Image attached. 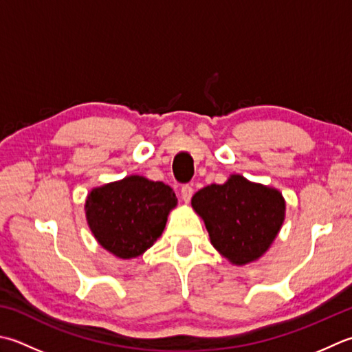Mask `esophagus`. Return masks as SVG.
Segmentation results:
<instances>
[{
  "mask_svg": "<svg viewBox=\"0 0 352 352\" xmlns=\"http://www.w3.org/2000/svg\"><path fill=\"white\" fill-rule=\"evenodd\" d=\"M192 195H194V188L190 184H184L182 188V197L184 199V203H189Z\"/></svg>",
  "mask_w": 352,
  "mask_h": 352,
  "instance_id": "obj_1",
  "label": "esophagus"
}]
</instances>
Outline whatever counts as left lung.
I'll list each match as a JSON object with an SVG mask.
<instances>
[{
  "instance_id": "obj_1",
  "label": "left lung",
  "mask_w": 352,
  "mask_h": 352,
  "mask_svg": "<svg viewBox=\"0 0 352 352\" xmlns=\"http://www.w3.org/2000/svg\"><path fill=\"white\" fill-rule=\"evenodd\" d=\"M192 208L204 219L213 247L238 265L258 259L270 247L285 215L278 190L241 175L199 189Z\"/></svg>"
}]
</instances>
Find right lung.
Returning a JSON list of instances; mask_svg holds the SVG:
<instances>
[{
	"label": "right lung",
	"instance_id": "add662e5",
	"mask_svg": "<svg viewBox=\"0 0 352 352\" xmlns=\"http://www.w3.org/2000/svg\"><path fill=\"white\" fill-rule=\"evenodd\" d=\"M175 204V192L168 184L133 175L93 189L85 209L89 229L103 249L129 259L162 235Z\"/></svg>",
	"mask_w": 352,
	"mask_h": 352
}]
</instances>
